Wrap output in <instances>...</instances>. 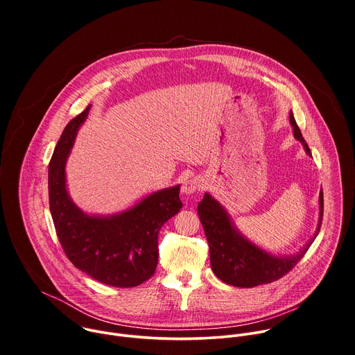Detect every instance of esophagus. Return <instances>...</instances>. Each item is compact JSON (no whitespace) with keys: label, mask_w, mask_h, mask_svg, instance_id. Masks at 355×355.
I'll list each match as a JSON object with an SVG mask.
<instances>
[{"label":"esophagus","mask_w":355,"mask_h":355,"mask_svg":"<svg viewBox=\"0 0 355 355\" xmlns=\"http://www.w3.org/2000/svg\"><path fill=\"white\" fill-rule=\"evenodd\" d=\"M202 188V182H200V180H198V178H189V180H185L184 182H182V187H181V192L182 193H185V195H189V193H192V192H195V191H199Z\"/></svg>","instance_id":"34e87169"}]
</instances>
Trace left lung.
Masks as SVG:
<instances>
[{
  "label": "left lung",
  "mask_w": 355,
  "mask_h": 355,
  "mask_svg": "<svg viewBox=\"0 0 355 355\" xmlns=\"http://www.w3.org/2000/svg\"><path fill=\"white\" fill-rule=\"evenodd\" d=\"M289 122L293 128V136L299 140L306 153L311 148L303 139L293 114H289ZM319 223L315 236L295 256H274L245 239L233 225L225 208L208 192L198 204V215L204 226L211 252V267L215 275L223 282L239 286L252 288L274 282L288 274L315 241L323 218V192L319 195Z\"/></svg>",
  "instance_id": "1"
}]
</instances>
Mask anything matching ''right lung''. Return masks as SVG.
<instances>
[{
    "label": "right lung",
    "mask_w": 355,
    "mask_h": 355,
    "mask_svg": "<svg viewBox=\"0 0 355 355\" xmlns=\"http://www.w3.org/2000/svg\"><path fill=\"white\" fill-rule=\"evenodd\" d=\"M91 105L64 128L49 164V207L67 259L95 281L118 288L143 284L159 261V232L180 212V185L164 188L111 216L83 212L67 192L66 162Z\"/></svg>",
    "instance_id": "1"
}]
</instances>
